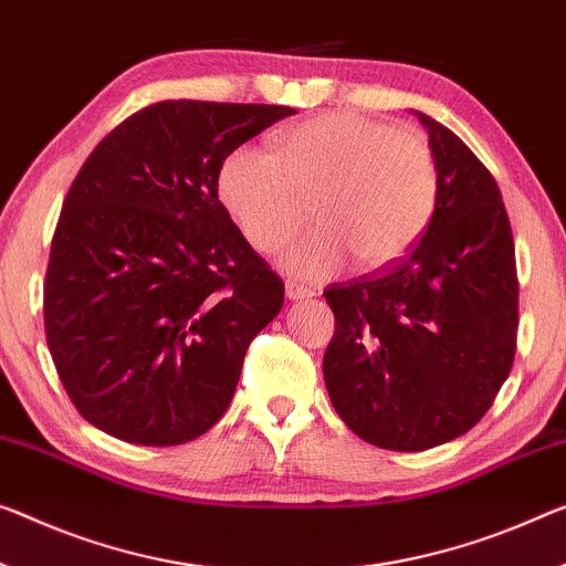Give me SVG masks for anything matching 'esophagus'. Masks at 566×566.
<instances>
[{
    "label": "esophagus",
    "instance_id": "obj_1",
    "mask_svg": "<svg viewBox=\"0 0 566 566\" xmlns=\"http://www.w3.org/2000/svg\"><path fill=\"white\" fill-rule=\"evenodd\" d=\"M285 295L293 301H298V298H311V295H316V293H313L308 285H303L298 281H285Z\"/></svg>",
    "mask_w": 566,
    "mask_h": 566
}]
</instances>
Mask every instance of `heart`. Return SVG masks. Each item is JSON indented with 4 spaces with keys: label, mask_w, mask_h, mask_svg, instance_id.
Returning <instances> with one entry per match:
<instances>
[{
    "label": "heart",
    "mask_w": 566,
    "mask_h": 566,
    "mask_svg": "<svg viewBox=\"0 0 566 566\" xmlns=\"http://www.w3.org/2000/svg\"><path fill=\"white\" fill-rule=\"evenodd\" d=\"M220 197L245 238L275 253L308 217L321 228L295 242L289 265L324 277L346 258L367 271L402 258L428 228L438 167L415 132L356 113H326L275 138V154L240 146L222 164Z\"/></svg>",
    "instance_id": "obj_1"
}]
</instances>
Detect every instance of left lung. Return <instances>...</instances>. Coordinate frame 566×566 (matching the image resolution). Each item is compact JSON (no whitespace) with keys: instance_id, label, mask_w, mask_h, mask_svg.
I'll list each match as a JSON object with an SVG mask.
<instances>
[{"instance_id":"8db88e82","label":"left lung","mask_w":566,"mask_h":566,"mask_svg":"<svg viewBox=\"0 0 566 566\" xmlns=\"http://www.w3.org/2000/svg\"><path fill=\"white\" fill-rule=\"evenodd\" d=\"M428 128L438 199L405 258L324 291L336 332L328 397L371 446L417 453L489 412L516 356L518 275L501 189L438 120Z\"/></svg>"}]
</instances>
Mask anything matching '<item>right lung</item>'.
Segmentation results:
<instances>
[{"label":"right lung","mask_w":566,"mask_h":566,"mask_svg":"<svg viewBox=\"0 0 566 566\" xmlns=\"http://www.w3.org/2000/svg\"><path fill=\"white\" fill-rule=\"evenodd\" d=\"M289 106L161 101L95 146L67 189L45 275V336L85 420L167 448L232 402L285 285L217 197L222 164Z\"/></svg>","instance_id":"add662e5"}]
</instances>
